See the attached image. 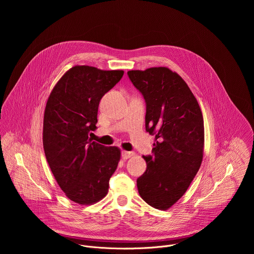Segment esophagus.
I'll return each instance as SVG.
<instances>
[{
	"label": "esophagus",
	"mask_w": 254,
	"mask_h": 254,
	"mask_svg": "<svg viewBox=\"0 0 254 254\" xmlns=\"http://www.w3.org/2000/svg\"><path fill=\"white\" fill-rule=\"evenodd\" d=\"M133 156H134V153H133V152L123 151V153H122V157H123L124 160H127V159H129V158H131V157H133Z\"/></svg>",
	"instance_id": "1"
}]
</instances>
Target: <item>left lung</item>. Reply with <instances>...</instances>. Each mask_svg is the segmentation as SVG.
<instances>
[{
    "label": "left lung",
    "mask_w": 254,
    "mask_h": 254,
    "mask_svg": "<svg viewBox=\"0 0 254 254\" xmlns=\"http://www.w3.org/2000/svg\"><path fill=\"white\" fill-rule=\"evenodd\" d=\"M127 75L147 104L146 130L156 135L147 170L136 180L143 201L168 210L188 190L204 153V121L191 89L167 67L130 70Z\"/></svg>",
    "instance_id": "8db88e82"
}]
</instances>
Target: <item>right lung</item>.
I'll use <instances>...</instances> for the list:
<instances>
[{
	"label": "right lung",
	"instance_id": "obj_1",
	"mask_svg": "<svg viewBox=\"0 0 254 254\" xmlns=\"http://www.w3.org/2000/svg\"><path fill=\"white\" fill-rule=\"evenodd\" d=\"M123 70L76 65L53 87L44 112L43 147L46 160L68 199L91 205L103 199L121 160L118 147L89 138L96 127L101 97L123 77Z\"/></svg>",
	"mask_w": 254,
	"mask_h": 254
}]
</instances>
